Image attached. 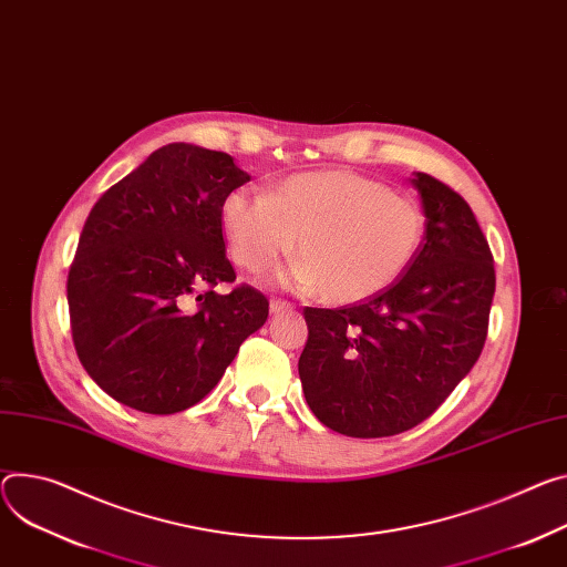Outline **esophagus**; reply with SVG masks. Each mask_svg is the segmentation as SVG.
I'll return each mask as SVG.
<instances>
[{"label":"esophagus","mask_w":567,"mask_h":567,"mask_svg":"<svg viewBox=\"0 0 567 567\" xmlns=\"http://www.w3.org/2000/svg\"><path fill=\"white\" fill-rule=\"evenodd\" d=\"M269 310H271V315L291 312V310H293V302H289V300H282V298H271V302H269Z\"/></svg>","instance_id":"1"}]
</instances>
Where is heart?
Returning a JSON list of instances; mask_svg holds the SVG:
<instances>
[{
  "label": "heart",
  "instance_id": "1",
  "mask_svg": "<svg viewBox=\"0 0 567 567\" xmlns=\"http://www.w3.org/2000/svg\"><path fill=\"white\" fill-rule=\"evenodd\" d=\"M221 228L241 269L262 274L298 246L300 257L280 276L287 287L357 302L386 289L414 260L425 217L389 185L330 169L289 176L265 194L230 192Z\"/></svg>",
  "mask_w": 567,
  "mask_h": 567
}]
</instances>
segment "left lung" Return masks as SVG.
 Returning a JSON list of instances; mask_svg holds the SVG:
<instances>
[{
	"instance_id": "1",
	"label": "left lung",
	"mask_w": 567,
	"mask_h": 567,
	"mask_svg": "<svg viewBox=\"0 0 567 567\" xmlns=\"http://www.w3.org/2000/svg\"><path fill=\"white\" fill-rule=\"evenodd\" d=\"M425 239L404 276L341 310L305 307L298 359L315 416L354 439H380L423 423L482 354L495 293L488 241L471 205L416 172Z\"/></svg>"
}]
</instances>
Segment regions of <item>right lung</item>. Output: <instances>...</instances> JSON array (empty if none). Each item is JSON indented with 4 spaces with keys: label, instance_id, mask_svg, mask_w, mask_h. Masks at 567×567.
Returning <instances> with one entry per match:
<instances>
[{
    "label": "right lung",
    "instance_id": "obj_1",
    "mask_svg": "<svg viewBox=\"0 0 567 567\" xmlns=\"http://www.w3.org/2000/svg\"><path fill=\"white\" fill-rule=\"evenodd\" d=\"M233 156L174 142L101 196L68 278L76 354L117 402L176 414L208 395L269 300L233 282L224 198L248 183Z\"/></svg>",
    "mask_w": 567,
    "mask_h": 567
}]
</instances>
